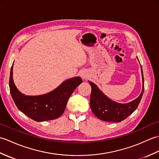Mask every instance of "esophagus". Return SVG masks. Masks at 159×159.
I'll return each mask as SVG.
<instances>
[{"instance_id": "34e87169", "label": "esophagus", "mask_w": 159, "mask_h": 159, "mask_svg": "<svg viewBox=\"0 0 159 159\" xmlns=\"http://www.w3.org/2000/svg\"><path fill=\"white\" fill-rule=\"evenodd\" d=\"M81 76H82L83 78H85V77L86 76V75H85V74H81Z\"/></svg>"}]
</instances>
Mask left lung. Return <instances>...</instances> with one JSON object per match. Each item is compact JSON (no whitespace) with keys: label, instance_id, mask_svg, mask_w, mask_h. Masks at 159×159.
<instances>
[{"label":"left lung","instance_id":"obj_1","mask_svg":"<svg viewBox=\"0 0 159 159\" xmlns=\"http://www.w3.org/2000/svg\"><path fill=\"white\" fill-rule=\"evenodd\" d=\"M141 74H142L143 86L141 94L135 100L125 104L118 103L111 100L98 87L96 84L89 80L88 82L92 87L90 107L93 114L101 120L110 121V122H120L133 113L139 105L144 91L142 68H141Z\"/></svg>","mask_w":159,"mask_h":159}]
</instances>
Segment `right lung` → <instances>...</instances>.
<instances>
[{"instance_id":"right-lung-1","label":"right lung","mask_w":159,"mask_h":159,"mask_svg":"<svg viewBox=\"0 0 159 159\" xmlns=\"http://www.w3.org/2000/svg\"><path fill=\"white\" fill-rule=\"evenodd\" d=\"M13 66L9 77V89L18 109L37 121L52 120L59 117L66 109L69 98L83 82L79 76L63 81L52 92L39 96H26L17 89L13 80Z\"/></svg>"}]
</instances>
